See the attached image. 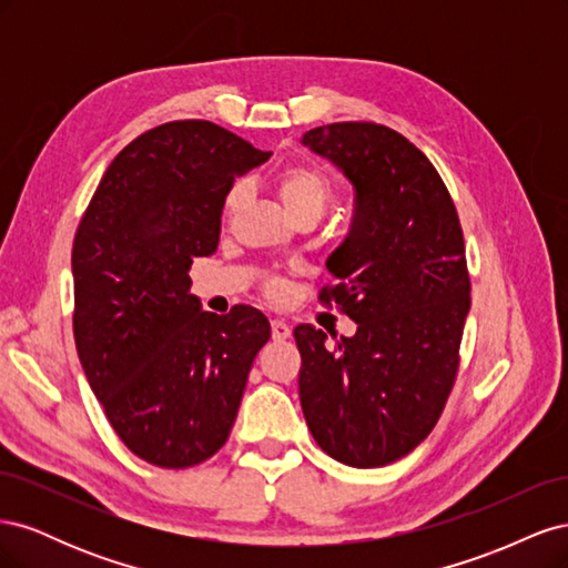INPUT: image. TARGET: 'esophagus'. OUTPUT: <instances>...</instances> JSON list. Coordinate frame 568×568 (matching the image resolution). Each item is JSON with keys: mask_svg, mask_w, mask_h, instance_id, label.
<instances>
[{"mask_svg": "<svg viewBox=\"0 0 568 568\" xmlns=\"http://www.w3.org/2000/svg\"><path fill=\"white\" fill-rule=\"evenodd\" d=\"M291 336L288 324L284 320H272V338L274 341H286Z\"/></svg>", "mask_w": 568, "mask_h": 568, "instance_id": "obj_1", "label": "esophagus"}]
</instances>
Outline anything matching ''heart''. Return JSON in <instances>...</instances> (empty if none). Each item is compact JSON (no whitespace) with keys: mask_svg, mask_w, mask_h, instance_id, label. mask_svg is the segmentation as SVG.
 I'll return each mask as SVG.
<instances>
[{"mask_svg":"<svg viewBox=\"0 0 568 568\" xmlns=\"http://www.w3.org/2000/svg\"><path fill=\"white\" fill-rule=\"evenodd\" d=\"M280 199L284 203V209L288 211V215H301V213H315L322 215V211L326 209V203L332 199V186L326 182L317 170L305 168V165H296L288 168L280 178ZM242 203V189H234L227 199V211H236V205ZM272 291H282V284L274 282Z\"/></svg>","mask_w":568,"mask_h":568,"instance_id":"heart-1","label":"heart"}]
</instances>
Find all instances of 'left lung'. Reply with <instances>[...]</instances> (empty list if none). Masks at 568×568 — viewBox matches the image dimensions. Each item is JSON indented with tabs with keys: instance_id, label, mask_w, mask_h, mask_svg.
<instances>
[{
	"instance_id": "1",
	"label": "left lung",
	"mask_w": 568,
	"mask_h": 568,
	"mask_svg": "<svg viewBox=\"0 0 568 568\" xmlns=\"http://www.w3.org/2000/svg\"><path fill=\"white\" fill-rule=\"evenodd\" d=\"M301 144L355 189L351 234L322 291L357 322L326 348L298 324L303 417L320 448L348 467H384L432 434L457 374L471 284L455 203L436 168L403 134L374 123L307 130Z\"/></svg>"
}]
</instances>
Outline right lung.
<instances>
[{
	"label": "right lung",
	"mask_w": 568,
	"mask_h": 568,
	"mask_svg": "<svg viewBox=\"0 0 568 568\" xmlns=\"http://www.w3.org/2000/svg\"><path fill=\"white\" fill-rule=\"evenodd\" d=\"M270 151L209 120H178L130 142L106 168L73 242L75 348L128 448L184 469L225 445L267 317L205 313L192 257L211 255L234 178Z\"/></svg>",
	"instance_id": "obj_1"
}]
</instances>
